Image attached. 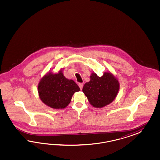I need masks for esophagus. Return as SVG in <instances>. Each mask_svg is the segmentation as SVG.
<instances>
[{"label":"esophagus","mask_w":160,"mask_h":160,"mask_svg":"<svg viewBox=\"0 0 160 160\" xmlns=\"http://www.w3.org/2000/svg\"><path fill=\"white\" fill-rule=\"evenodd\" d=\"M78 86H79L81 90H82V87H83V84H82V83H79V84H78Z\"/></svg>","instance_id":"esophagus-1"}]
</instances>
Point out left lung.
<instances>
[{"mask_svg":"<svg viewBox=\"0 0 160 160\" xmlns=\"http://www.w3.org/2000/svg\"><path fill=\"white\" fill-rule=\"evenodd\" d=\"M119 88L118 80L110 72H105L102 77L92 73L90 82L84 85L82 92L92 106L102 108L114 101Z\"/></svg>","mask_w":160,"mask_h":160,"instance_id":"obj_1","label":"left lung"}]
</instances>
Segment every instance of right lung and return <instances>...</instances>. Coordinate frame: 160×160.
Returning a JSON list of instances; mask_svg holds the SVG:
<instances>
[{"instance_id":"right-lung-1","label":"right lung","mask_w":160,"mask_h":160,"mask_svg":"<svg viewBox=\"0 0 160 160\" xmlns=\"http://www.w3.org/2000/svg\"><path fill=\"white\" fill-rule=\"evenodd\" d=\"M80 90L73 80L65 78L61 70L57 74L49 73L41 78L38 84L40 100L48 106L62 109L71 102L74 93Z\"/></svg>"}]
</instances>
